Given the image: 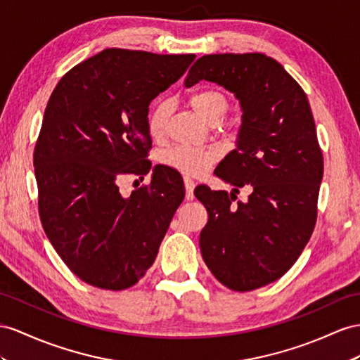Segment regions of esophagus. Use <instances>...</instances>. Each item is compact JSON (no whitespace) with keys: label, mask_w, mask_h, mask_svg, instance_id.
I'll return each mask as SVG.
<instances>
[{"label":"esophagus","mask_w":360,"mask_h":360,"mask_svg":"<svg viewBox=\"0 0 360 360\" xmlns=\"http://www.w3.org/2000/svg\"><path fill=\"white\" fill-rule=\"evenodd\" d=\"M184 186H186V199L187 200L195 199V193H193V191H195V187H196L195 181H193L188 176H186V178H184Z\"/></svg>","instance_id":"obj_1"}]
</instances>
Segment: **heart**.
Returning a JSON list of instances; mask_svg holds the SVG:
<instances>
[{
	"mask_svg": "<svg viewBox=\"0 0 360 360\" xmlns=\"http://www.w3.org/2000/svg\"><path fill=\"white\" fill-rule=\"evenodd\" d=\"M190 105L205 122H219L228 109V101L222 92L216 89H200L190 97ZM170 112L167 101H156L147 115V131L152 138L162 136ZM217 158V152L210 147L176 146L161 155V162L167 167L190 176L202 174Z\"/></svg>",
	"mask_w": 360,
	"mask_h": 360,
	"instance_id": "b5f03b06",
	"label": "heart"
}]
</instances>
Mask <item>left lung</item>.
Returning <instances> with one entry per match:
<instances>
[{
  "label": "left lung",
  "mask_w": 360,
  "mask_h": 360,
  "mask_svg": "<svg viewBox=\"0 0 360 360\" xmlns=\"http://www.w3.org/2000/svg\"><path fill=\"white\" fill-rule=\"evenodd\" d=\"M199 80L233 92L242 109L236 149L214 170L233 191L195 190L208 211L202 259L226 288L254 290L292 268L315 228L324 172L315 120L306 92L266 54H207L184 85ZM245 185L252 195L234 205Z\"/></svg>",
  "instance_id": "8db88e82"
}]
</instances>
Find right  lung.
Returning <instances> with one entry per match:
<instances>
[{
	"instance_id": "right-lung-1",
	"label": "right lung",
	"mask_w": 360,
	"mask_h": 360,
	"mask_svg": "<svg viewBox=\"0 0 360 360\" xmlns=\"http://www.w3.org/2000/svg\"><path fill=\"white\" fill-rule=\"evenodd\" d=\"M195 58L108 49L70 70L49 100L33 155L41 222L63 263L91 285L138 283L186 196L162 165L127 198L118 181L150 172L149 105Z\"/></svg>"
}]
</instances>
